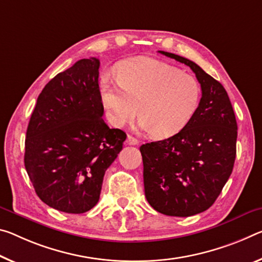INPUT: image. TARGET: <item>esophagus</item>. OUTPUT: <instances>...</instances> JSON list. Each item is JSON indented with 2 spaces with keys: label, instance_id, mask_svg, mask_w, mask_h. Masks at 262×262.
Segmentation results:
<instances>
[{
  "label": "esophagus",
  "instance_id": "esophagus-1",
  "mask_svg": "<svg viewBox=\"0 0 262 262\" xmlns=\"http://www.w3.org/2000/svg\"><path fill=\"white\" fill-rule=\"evenodd\" d=\"M127 144H129V146H136V144H139V140L135 139L134 136L128 135L127 136Z\"/></svg>",
  "mask_w": 262,
  "mask_h": 262
}]
</instances>
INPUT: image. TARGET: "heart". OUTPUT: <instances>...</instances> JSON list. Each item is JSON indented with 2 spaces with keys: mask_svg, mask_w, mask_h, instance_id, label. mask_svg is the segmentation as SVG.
<instances>
[{
  "mask_svg": "<svg viewBox=\"0 0 262 262\" xmlns=\"http://www.w3.org/2000/svg\"><path fill=\"white\" fill-rule=\"evenodd\" d=\"M101 97L110 118L123 126L140 118V127L165 139L188 126L201 105L196 78L155 59H134L119 66L118 76L101 77Z\"/></svg>",
  "mask_w": 262,
  "mask_h": 262,
  "instance_id": "heart-1",
  "label": "heart"
}]
</instances>
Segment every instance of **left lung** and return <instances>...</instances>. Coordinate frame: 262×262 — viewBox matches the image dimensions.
Wrapping results in <instances>:
<instances>
[{
    "label": "left lung",
    "mask_w": 262,
    "mask_h": 262,
    "mask_svg": "<svg viewBox=\"0 0 262 262\" xmlns=\"http://www.w3.org/2000/svg\"><path fill=\"white\" fill-rule=\"evenodd\" d=\"M159 52L192 70L202 98L196 115L184 129L140 147L144 193L157 212L190 217L209 209L231 176L238 126L221 82L184 57Z\"/></svg>",
    "instance_id": "1"
}]
</instances>
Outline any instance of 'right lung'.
Listing matches in <instances>:
<instances>
[{
  "label": "right lung",
  "mask_w": 262,
  "mask_h": 262,
  "mask_svg": "<svg viewBox=\"0 0 262 262\" xmlns=\"http://www.w3.org/2000/svg\"><path fill=\"white\" fill-rule=\"evenodd\" d=\"M98 58L80 59L39 94L27 129L24 165L41 202L84 213L100 197L103 176L126 133L103 121Z\"/></svg>",
  "instance_id": "1"
}]
</instances>
